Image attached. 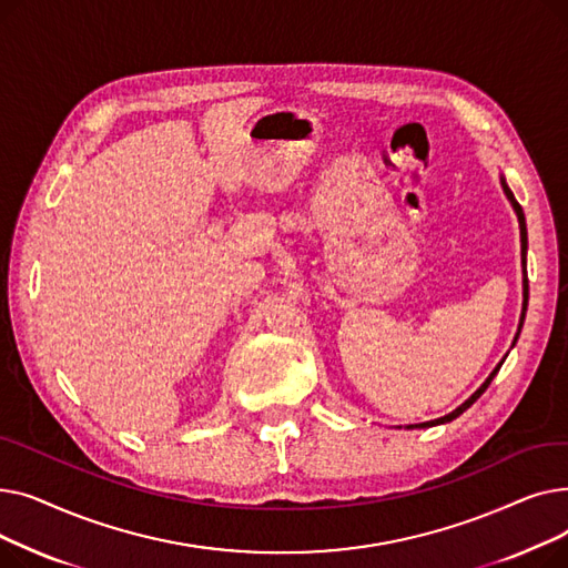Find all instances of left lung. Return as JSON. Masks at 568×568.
<instances>
[{
	"mask_svg": "<svg viewBox=\"0 0 568 568\" xmlns=\"http://www.w3.org/2000/svg\"><path fill=\"white\" fill-rule=\"evenodd\" d=\"M499 184H501V191H504V195H506V200L511 202V206H514V212H516V216H518V225H520V255H523V313H520V322H518V332H516V336H514V343H511V347L518 343V336H520V329H523V322H525V313H527V302H529V281H527V225H525V214H523V206L518 204V200L514 197V193H511V189L506 186V179H504V174H499ZM506 359V356H504ZM504 359L493 368V373L486 377V382L479 386V389H476L460 407H456L454 412H449V414H444V416H439V419H433V422H424V424H409V426H405L407 430H412V428H433V426H439V424H449V422H454V419H458V416L467 409V407H471L476 400L481 398V394L488 389V384L493 382V377L499 373V368H501V364H504Z\"/></svg>",
	"mask_w": 568,
	"mask_h": 568,
	"instance_id": "obj_1",
	"label": "left lung"
}]
</instances>
